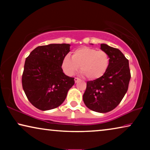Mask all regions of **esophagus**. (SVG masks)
<instances>
[{"mask_svg": "<svg viewBox=\"0 0 150 150\" xmlns=\"http://www.w3.org/2000/svg\"><path fill=\"white\" fill-rule=\"evenodd\" d=\"M74 81H75V83H78V82L80 81V79H79V78H75L74 79Z\"/></svg>", "mask_w": 150, "mask_h": 150, "instance_id": "1", "label": "esophagus"}]
</instances>
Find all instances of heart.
<instances>
[{
	"mask_svg": "<svg viewBox=\"0 0 150 150\" xmlns=\"http://www.w3.org/2000/svg\"><path fill=\"white\" fill-rule=\"evenodd\" d=\"M110 58L103 50L89 47L76 50L72 56H65L62 61V69L68 76H72L81 67V72L89 80H97L105 74L109 66Z\"/></svg>",
	"mask_w": 150,
	"mask_h": 150,
	"instance_id": "b5f03b06",
	"label": "heart"
}]
</instances>
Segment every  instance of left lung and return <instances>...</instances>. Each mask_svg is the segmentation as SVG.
Instances as JSON below:
<instances>
[{"mask_svg":"<svg viewBox=\"0 0 150 150\" xmlns=\"http://www.w3.org/2000/svg\"><path fill=\"white\" fill-rule=\"evenodd\" d=\"M100 49L109 56V66L103 76L87 82L83 98L89 109L104 113L113 110L124 97L128 89L130 71L128 60L119 49L105 44H100Z\"/></svg>","mask_w":150,"mask_h":150,"instance_id":"8db88e82","label":"left lung"}]
</instances>
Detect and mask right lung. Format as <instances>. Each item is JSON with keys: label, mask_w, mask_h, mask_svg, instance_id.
I'll list each match as a JSON object with an SVG mask.
<instances>
[{"label": "right lung", "mask_w": 150, "mask_h": 150, "mask_svg": "<svg viewBox=\"0 0 150 150\" xmlns=\"http://www.w3.org/2000/svg\"><path fill=\"white\" fill-rule=\"evenodd\" d=\"M69 49L68 44L41 46L26 59L22 87L29 102L38 109L48 110L58 107L74 85V78L65 75L61 67Z\"/></svg>", "instance_id": "add662e5"}]
</instances>
